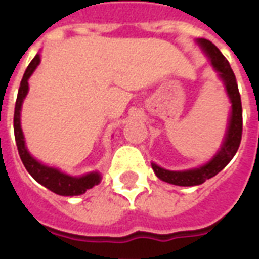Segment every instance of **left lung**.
Masks as SVG:
<instances>
[{"instance_id": "8db88e82", "label": "left lung", "mask_w": 259, "mask_h": 259, "mask_svg": "<svg viewBox=\"0 0 259 259\" xmlns=\"http://www.w3.org/2000/svg\"><path fill=\"white\" fill-rule=\"evenodd\" d=\"M204 53L210 58L213 68L219 73V77L222 78L226 85L227 94L231 100V116L228 129H227L226 137L223 141L220 151L213 156V159L206 164L201 165L198 168L186 169V171H169L156 165L152 163V168L155 171L156 177L171 185L177 186H197L208 181L210 178L220 172L226 167L235 153L238 152L242 140V129H243V121H242V102H240V94L238 90V82L235 78V74L230 66V62L220 53V50L208 39H198L197 40Z\"/></svg>"}]
</instances>
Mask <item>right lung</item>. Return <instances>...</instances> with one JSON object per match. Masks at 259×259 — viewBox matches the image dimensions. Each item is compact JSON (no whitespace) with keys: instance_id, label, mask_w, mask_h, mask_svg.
Returning <instances> with one entry per match:
<instances>
[{"instance_id":"right-lung-1","label":"right lung","mask_w":259,"mask_h":259,"mask_svg":"<svg viewBox=\"0 0 259 259\" xmlns=\"http://www.w3.org/2000/svg\"><path fill=\"white\" fill-rule=\"evenodd\" d=\"M40 62V55L36 54L35 58L31 61L28 68L25 70L24 76L21 78L20 82L19 94L16 99L15 106V118H13V127H15V138L16 145H17V151H19L20 159L23 161V164L27 168L31 177L47 187L55 194L59 195H80L84 194L88 189H92L95 185L100 182V174L99 172H90L82 177H70L66 174L61 172L59 169L53 168V167H47L42 164L40 161L33 159L32 156L29 155L28 149L25 147L24 136H23V130L20 125V111H21V104L24 102V98L28 94V78L33 73V70L37 68V65Z\"/></svg>"}]
</instances>
